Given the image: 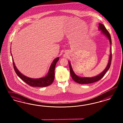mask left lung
<instances>
[{"label":"left lung","instance_id":"obj_1","mask_svg":"<svg viewBox=\"0 0 123 123\" xmlns=\"http://www.w3.org/2000/svg\"><path fill=\"white\" fill-rule=\"evenodd\" d=\"M99 29L100 30H101L102 33L104 34L107 37L110 41L111 45V39L110 34L109 32V31L107 30V29H106L105 26L102 24L99 23ZM111 60L112 50L111 47V54H110L109 60V62H108V65H107V67L105 68V69L104 71L102 73H101V74L98 75V76H96V77H92V78H81V77H78V76H77L74 73V72L73 70L71 67V64L69 62H68L71 77L75 82L79 83V84H89V83H92L93 82H97V81L101 80V79L104 77L106 72L109 70V69L110 68V66H111Z\"/></svg>","mask_w":123,"mask_h":123}]
</instances>
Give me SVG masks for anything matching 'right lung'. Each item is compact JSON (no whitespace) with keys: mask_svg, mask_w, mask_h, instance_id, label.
<instances>
[{"mask_svg":"<svg viewBox=\"0 0 123 123\" xmlns=\"http://www.w3.org/2000/svg\"><path fill=\"white\" fill-rule=\"evenodd\" d=\"M12 57V55L11 54ZM59 60V57L56 58L53 62L50 67L49 68L48 74L44 78L37 79H33V78H29L22 75L19 71L18 70L15 66L14 63L13 62V58H12V63L14 69L15 70L16 74L18 75L20 78L26 84L31 86H37V87H45L51 85L53 83L55 78V67L57 62Z\"/></svg>","mask_w":123,"mask_h":123,"instance_id":"1","label":"right lung"}]
</instances>
